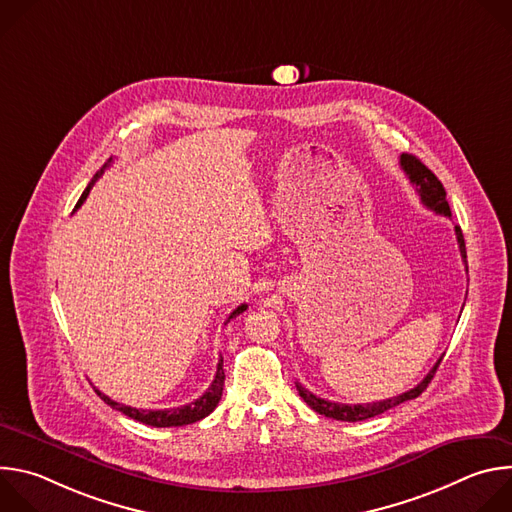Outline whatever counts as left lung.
Returning <instances> with one entry per match:
<instances>
[{"instance_id": "1", "label": "left lung", "mask_w": 512, "mask_h": 512, "mask_svg": "<svg viewBox=\"0 0 512 512\" xmlns=\"http://www.w3.org/2000/svg\"><path fill=\"white\" fill-rule=\"evenodd\" d=\"M401 168L403 172L409 176V182L415 186L421 202L437 212V214H444V216H452V210H450V204L446 200V190L442 186V182L437 180V176L425 166L421 164L415 156L411 154H401ZM456 239H458V245H460V253H462V259L466 263V243H464V235H462V229L456 227ZM442 358L437 360L433 364V369L425 375V379L415 385L413 389L397 395V397H391V399H383V401H375V403H367V405H346V403H332V401H326V399H320L316 397L314 393H310L306 387H302L300 383H296L298 387V393L300 397L320 415H326V417H332V419H338V421H364L369 417H375V415H381L385 413L387 409H393L409 399H415L423 393V389H427L429 381L433 379L437 367H440Z\"/></svg>"}]
</instances>
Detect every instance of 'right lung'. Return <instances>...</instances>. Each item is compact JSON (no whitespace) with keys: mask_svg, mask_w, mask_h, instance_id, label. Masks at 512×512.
<instances>
[{"mask_svg":"<svg viewBox=\"0 0 512 512\" xmlns=\"http://www.w3.org/2000/svg\"><path fill=\"white\" fill-rule=\"evenodd\" d=\"M111 158H109V162L93 176V180L89 182V186H87V190L83 192V196L79 198V204H77V208L87 200V196H89V190L93 188V184L103 176V172H105V168H109L111 166ZM247 310V304H241L237 310H233L231 312V316L227 318V322H231L233 318H237L239 314H243ZM223 387H225V371H223V356H221V360H218V364H216V375H214V381L210 383V387L206 389V393L202 395V397H198L196 401H192V403H188V405H182V407H174V409H135V407H129V405H121V403H117V401H113L111 397H107V395H103L99 389H95L97 391V395L109 405V407H113V409H117V411H121V413H125L127 417H131V419H135V421H141V423H145V425H152V427H180V425H188V423H194V421H200V419H204L206 415H210L212 411H214V407L218 405V401H221V395H223Z\"/></svg>","mask_w":512,"mask_h":512,"instance_id":"1","label":"right lung"}]
</instances>
